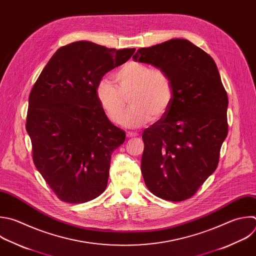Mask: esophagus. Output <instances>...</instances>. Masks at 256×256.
Here are the masks:
<instances>
[{
    "label": "esophagus",
    "mask_w": 256,
    "mask_h": 256,
    "mask_svg": "<svg viewBox=\"0 0 256 256\" xmlns=\"http://www.w3.org/2000/svg\"><path fill=\"white\" fill-rule=\"evenodd\" d=\"M126 136H128V138H136L138 136V132H128V134H126Z\"/></svg>",
    "instance_id": "obj_1"
}]
</instances>
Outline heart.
<instances>
[{"label":"heart","mask_w":256,"mask_h":256,"mask_svg":"<svg viewBox=\"0 0 256 256\" xmlns=\"http://www.w3.org/2000/svg\"><path fill=\"white\" fill-rule=\"evenodd\" d=\"M116 85L108 79L98 82L96 100L112 122H120L128 100L130 110L122 118L128 128H138L162 118L174 100V86L170 75L162 68L130 61L114 74Z\"/></svg>","instance_id":"obj_1"}]
</instances>
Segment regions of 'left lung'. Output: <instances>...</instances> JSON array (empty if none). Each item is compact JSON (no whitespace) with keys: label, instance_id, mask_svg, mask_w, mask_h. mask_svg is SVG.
Returning a JSON list of instances; mask_svg holds the SVG:
<instances>
[{"label":"left lung","instance_id":"8db88e82","mask_svg":"<svg viewBox=\"0 0 256 256\" xmlns=\"http://www.w3.org/2000/svg\"><path fill=\"white\" fill-rule=\"evenodd\" d=\"M164 69L174 100L166 114L142 132V174L164 200L194 196L216 170L228 134V96L213 58L186 39H172L132 56Z\"/></svg>","mask_w":256,"mask_h":256}]
</instances>
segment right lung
Instances as JSON below:
<instances>
[{
	"mask_svg": "<svg viewBox=\"0 0 256 256\" xmlns=\"http://www.w3.org/2000/svg\"><path fill=\"white\" fill-rule=\"evenodd\" d=\"M134 51L73 42L55 52L34 84L26 120L32 158L63 202H88L106 189L112 154L126 132L110 122L96 90Z\"/></svg>",
	"mask_w": 256,
	"mask_h": 256,
	"instance_id": "add662e5",
	"label": "right lung"
}]
</instances>
